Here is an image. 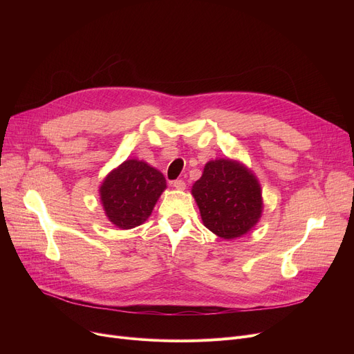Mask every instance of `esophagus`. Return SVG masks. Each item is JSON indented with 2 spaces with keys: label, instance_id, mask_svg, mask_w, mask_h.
I'll list each match as a JSON object with an SVG mask.
<instances>
[{
  "label": "esophagus",
  "instance_id": "obj_1",
  "mask_svg": "<svg viewBox=\"0 0 354 354\" xmlns=\"http://www.w3.org/2000/svg\"><path fill=\"white\" fill-rule=\"evenodd\" d=\"M172 187L176 188V189H179V191H183L185 187H187V185H185V180L176 179V180H172Z\"/></svg>",
  "mask_w": 354,
  "mask_h": 354
}]
</instances>
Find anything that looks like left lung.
<instances>
[{"instance_id":"obj_1","label":"left lung","mask_w":354,"mask_h":354,"mask_svg":"<svg viewBox=\"0 0 354 354\" xmlns=\"http://www.w3.org/2000/svg\"><path fill=\"white\" fill-rule=\"evenodd\" d=\"M205 227L231 239L248 232L263 209L261 188L247 167L230 159L211 160L192 187Z\"/></svg>"}]
</instances>
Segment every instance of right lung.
<instances>
[{
    "mask_svg": "<svg viewBox=\"0 0 354 354\" xmlns=\"http://www.w3.org/2000/svg\"><path fill=\"white\" fill-rule=\"evenodd\" d=\"M165 188L166 180L155 167L129 159L107 175L100 199L111 224L130 230L147 219Z\"/></svg>",
    "mask_w": 354,
    "mask_h": 354,
    "instance_id": "1",
    "label": "right lung"
}]
</instances>
